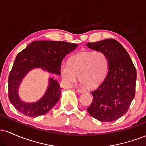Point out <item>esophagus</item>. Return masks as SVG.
I'll list each match as a JSON object with an SVG mask.
<instances>
[{
  "instance_id": "1",
  "label": "esophagus",
  "mask_w": 146,
  "mask_h": 146,
  "mask_svg": "<svg viewBox=\"0 0 146 146\" xmlns=\"http://www.w3.org/2000/svg\"><path fill=\"white\" fill-rule=\"evenodd\" d=\"M78 93H84V92H86V90H85L84 89H82V88H78Z\"/></svg>"
}]
</instances>
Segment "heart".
Instances as JSON below:
<instances>
[{"label":"heart","mask_w":146,"mask_h":146,"mask_svg":"<svg viewBox=\"0 0 146 146\" xmlns=\"http://www.w3.org/2000/svg\"><path fill=\"white\" fill-rule=\"evenodd\" d=\"M108 67V56L104 52L85 51L72 56L68 64H63L60 73L66 84L73 85L78 76L80 82L93 88L104 81Z\"/></svg>","instance_id":"heart-1"}]
</instances>
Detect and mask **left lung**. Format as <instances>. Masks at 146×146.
<instances>
[{
	"mask_svg": "<svg viewBox=\"0 0 146 146\" xmlns=\"http://www.w3.org/2000/svg\"><path fill=\"white\" fill-rule=\"evenodd\" d=\"M88 48L106 54L109 71L105 80L91 91L93 102L87 110L100 121H113L127 113L135 96L137 71L128 52L118 41L106 39L88 42Z\"/></svg>",
	"mask_w": 146,
	"mask_h": 146,
	"instance_id": "left-lung-1",
	"label": "left lung"
}]
</instances>
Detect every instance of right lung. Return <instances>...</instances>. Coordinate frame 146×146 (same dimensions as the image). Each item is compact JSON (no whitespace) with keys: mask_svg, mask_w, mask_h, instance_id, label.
<instances>
[{"mask_svg":"<svg viewBox=\"0 0 146 146\" xmlns=\"http://www.w3.org/2000/svg\"><path fill=\"white\" fill-rule=\"evenodd\" d=\"M78 44L64 41H35L20 52L14 60L8 78V97L16 110L26 116L36 117L48 113L60 98L59 84L50 79L49 86L41 100L32 104L20 100L18 89L22 79L33 68L40 67L50 73L61 74L62 61Z\"/></svg>","mask_w":146,"mask_h":146,"instance_id":"1","label":"right lung"}]
</instances>
